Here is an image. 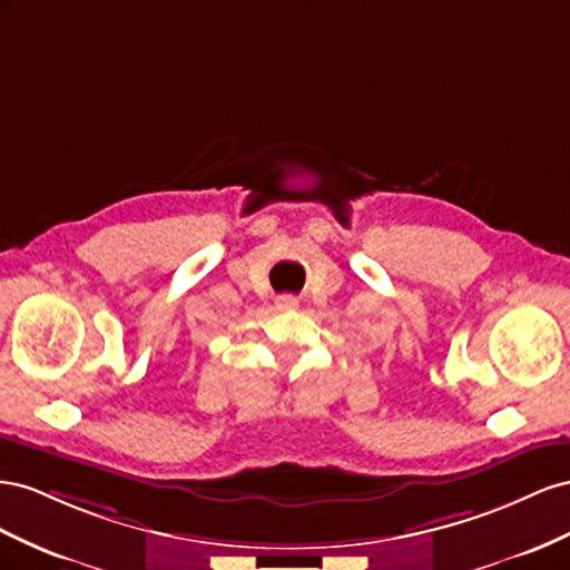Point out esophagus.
<instances>
[{
	"mask_svg": "<svg viewBox=\"0 0 570 570\" xmlns=\"http://www.w3.org/2000/svg\"><path fill=\"white\" fill-rule=\"evenodd\" d=\"M296 305H298V298L294 294H282L279 298H276V307H279V311H291V307H296Z\"/></svg>",
	"mask_w": 570,
	"mask_h": 570,
	"instance_id": "1",
	"label": "esophagus"
}]
</instances>
